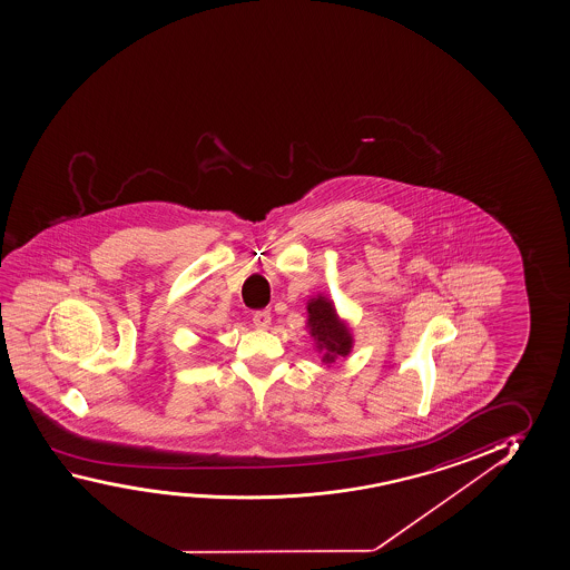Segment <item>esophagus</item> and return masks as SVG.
Returning a JSON list of instances; mask_svg holds the SVG:
<instances>
[{
  "instance_id": "34e87169",
  "label": "esophagus",
  "mask_w": 570,
  "mask_h": 570,
  "mask_svg": "<svg viewBox=\"0 0 570 570\" xmlns=\"http://www.w3.org/2000/svg\"><path fill=\"white\" fill-rule=\"evenodd\" d=\"M252 321H254L257 328H267L272 324V313L269 311H257V313H254Z\"/></svg>"
}]
</instances>
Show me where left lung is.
I'll list each match as a JSON object with an SVG mask.
<instances>
[{
  "instance_id": "obj_1",
  "label": "left lung",
  "mask_w": 570,
  "mask_h": 570,
  "mask_svg": "<svg viewBox=\"0 0 570 570\" xmlns=\"http://www.w3.org/2000/svg\"><path fill=\"white\" fill-rule=\"evenodd\" d=\"M306 328L315 338L316 350L323 354L324 364L336 362V357L348 356L352 350V334L348 324L341 321L331 298L323 295L311 298L306 303Z\"/></svg>"
}]
</instances>
